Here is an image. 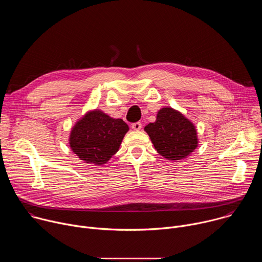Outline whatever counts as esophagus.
<instances>
[{
	"label": "esophagus",
	"instance_id": "1",
	"mask_svg": "<svg viewBox=\"0 0 262 262\" xmlns=\"http://www.w3.org/2000/svg\"><path fill=\"white\" fill-rule=\"evenodd\" d=\"M132 128L135 130H140L142 128V123L141 122H135L132 124Z\"/></svg>",
	"mask_w": 262,
	"mask_h": 262
}]
</instances>
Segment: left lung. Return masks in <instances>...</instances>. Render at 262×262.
<instances>
[{
    "mask_svg": "<svg viewBox=\"0 0 262 262\" xmlns=\"http://www.w3.org/2000/svg\"><path fill=\"white\" fill-rule=\"evenodd\" d=\"M144 129L157 151L169 161L186 158L198 146L195 125L172 107L160 110L156 122L149 123Z\"/></svg>",
    "mask_w": 262,
    "mask_h": 262,
    "instance_id": "1",
    "label": "left lung"
}]
</instances>
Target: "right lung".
Here are the masks:
<instances>
[{
	"instance_id": "1",
	"label": "right lung",
	"mask_w": 262,
	"mask_h": 262,
	"mask_svg": "<svg viewBox=\"0 0 262 262\" xmlns=\"http://www.w3.org/2000/svg\"><path fill=\"white\" fill-rule=\"evenodd\" d=\"M128 125L95 110L87 113L73 126L69 144L72 151L88 164L103 165L120 147Z\"/></svg>"
}]
</instances>
